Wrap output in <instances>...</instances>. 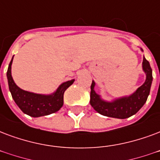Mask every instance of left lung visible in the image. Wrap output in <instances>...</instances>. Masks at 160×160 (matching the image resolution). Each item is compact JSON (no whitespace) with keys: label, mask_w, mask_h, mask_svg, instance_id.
I'll use <instances>...</instances> for the list:
<instances>
[{"label":"left lung","mask_w":160,"mask_h":160,"mask_svg":"<svg viewBox=\"0 0 160 160\" xmlns=\"http://www.w3.org/2000/svg\"><path fill=\"white\" fill-rule=\"evenodd\" d=\"M141 50L142 49L141 48ZM142 70L146 75V80L140 87L130 96H122L107 102L101 97L95 91L96 83L92 80L91 86V107L101 115L109 118L125 119L136 114L145 104L150 92L151 85L153 81L152 69L146 58L142 59Z\"/></svg>","instance_id":"1"}]
</instances>
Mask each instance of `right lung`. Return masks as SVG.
Masks as SVG:
<instances>
[{
    "label": "right lung",
    "instance_id": "right-lung-1",
    "mask_svg": "<svg viewBox=\"0 0 160 160\" xmlns=\"http://www.w3.org/2000/svg\"><path fill=\"white\" fill-rule=\"evenodd\" d=\"M12 59L7 72L10 92L16 104L22 112L32 118H39L58 112L64 105V93L74 83L75 80L62 83L54 92L42 95L24 91L16 85L12 76Z\"/></svg>",
    "mask_w": 160,
    "mask_h": 160
}]
</instances>
